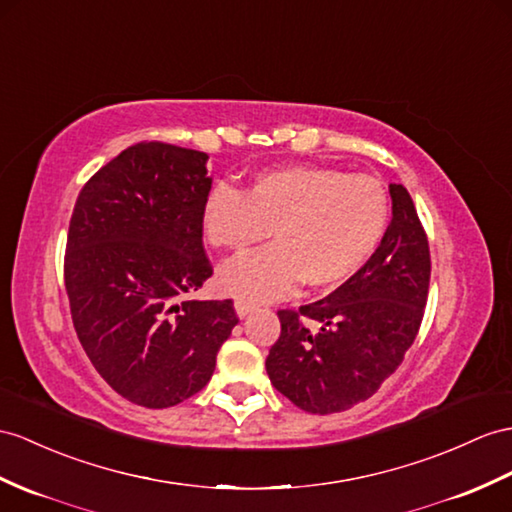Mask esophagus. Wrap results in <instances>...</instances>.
Returning a JSON list of instances; mask_svg holds the SVG:
<instances>
[{
    "mask_svg": "<svg viewBox=\"0 0 512 512\" xmlns=\"http://www.w3.org/2000/svg\"><path fill=\"white\" fill-rule=\"evenodd\" d=\"M234 310H236V315H239V317L243 319V317H247L249 313H252L254 304H252V302H245V299H236V302H234Z\"/></svg>",
    "mask_w": 512,
    "mask_h": 512,
    "instance_id": "esophagus-1",
    "label": "esophagus"
}]
</instances>
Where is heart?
<instances>
[{
  "mask_svg": "<svg viewBox=\"0 0 512 512\" xmlns=\"http://www.w3.org/2000/svg\"><path fill=\"white\" fill-rule=\"evenodd\" d=\"M391 219L386 186L371 176L299 165L258 173L245 195L228 184L206 197V241L221 252L245 254L265 239L271 247L236 258L217 273L223 293L267 302L297 282L334 289L367 265Z\"/></svg>",
  "mask_w": 512,
  "mask_h": 512,
  "instance_id": "obj_1",
  "label": "heart"
}]
</instances>
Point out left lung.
Masks as SVG:
<instances>
[{
	"instance_id": "8db88e82",
	"label": "left lung",
	"mask_w": 512,
	"mask_h": 512,
	"mask_svg": "<svg viewBox=\"0 0 512 512\" xmlns=\"http://www.w3.org/2000/svg\"><path fill=\"white\" fill-rule=\"evenodd\" d=\"M393 219L367 265L319 302L278 310L271 384L313 415L352 408L402 365L430 286V247L413 197L391 184Z\"/></svg>"
}]
</instances>
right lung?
Listing matches in <instances>:
<instances>
[{
    "instance_id": "right-lung-1",
    "label": "right lung",
    "mask_w": 512,
    "mask_h": 512,
    "mask_svg": "<svg viewBox=\"0 0 512 512\" xmlns=\"http://www.w3.org/2000/svg\"><path fill=\"white\" fill-rule=\"evenodd\" d=\"M206 160L197 149L136 143L82 186L69 221L73 328L99 376L145 408L202 391L239 323L232 299H189L213 276L202 241Z\"/></svg>"
}]
</instances>
